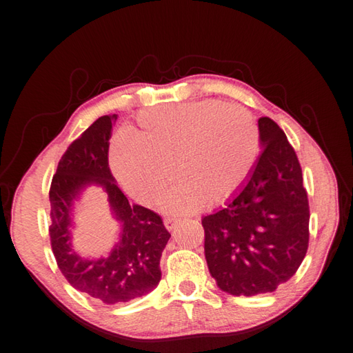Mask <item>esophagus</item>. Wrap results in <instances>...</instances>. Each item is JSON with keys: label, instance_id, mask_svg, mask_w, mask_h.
I'll return each mask as SVG.
<instances>
[{"label": "esophagus", "instance_id": "1", "mask_svg": "<svg viewBox=\"0 0 353 353\" xmlns=\"http://www.w3.org/2000/svg\"><path fill=\"white\" fill-rule=\"evenodd\" d=\"M179 223V219H176V218H165L164 219V225H165V229L168 230H174L175 228H176V224Z\"/></svg>", "mask_w": 353, "mask_h": 353}]
</instances>
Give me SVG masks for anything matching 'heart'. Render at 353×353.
Segmentation results:
<instances>
[{
    "mask_svg": "<svg viewBox=\"0 0 353 353\" xmlns=\"http://www.w3.org/2000/svg\"><path fill=\"white\" fill-rule=\"evenodd\" d=\"M259 130L238 104L195 101L144 110L132 138L112 149V170L139 203L165 196L168 214H192L210 201L221 203L241 188L259 154Z\"/></svg>",
    "mask_w": 353,
    "mask_h": 353,
    "instance_id": "heart-1",
    "label": "heart"
}]
</instances>
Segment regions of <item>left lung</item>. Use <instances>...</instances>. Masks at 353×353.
I'll return each mask as SVG.
<instances>
[{
  "mask_svg": "<svg viewBox=\"0 0 353 353\" xmlns=\"http://www.w3.org/2000/svg\"><path fill=\"white\" fill-rule=\"evenodd\" d=\"M261 155L223 209L201 219L204 255L230 295L274 292L300 268L309 245V201L301 165L284 132L258 119Z\"/></svg>",
  "mask_w": 353,
  "mask_h": 353,
  "instance_id": "obj_1",
  "label": "left lung"
}]
</instances>
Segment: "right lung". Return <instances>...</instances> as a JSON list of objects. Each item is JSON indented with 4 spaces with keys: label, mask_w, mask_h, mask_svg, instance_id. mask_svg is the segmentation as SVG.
<instances>
[{
    "label": "right lung",
    "mask_w": 353,
    "mask_h": 353,
    "mask_svg": "<svg viewBox=\"0 0 353 353\" xmlns=\"http://www.w3.org/2000/svg\"><path fill=\"white\" fill-rule=\"evenodd\" d=\"M117 115L99 117L64 152L52 178L50 244L72 288L105 304L148 295L161 280L159 259L170 234L155 212L130 204L109 169V139ZM89 185H99L120 223L119 243L105 257H81L71 245L74 204Z\"/></svg>",
    "instance_id": "right-lung-1"
}]
</instances>
